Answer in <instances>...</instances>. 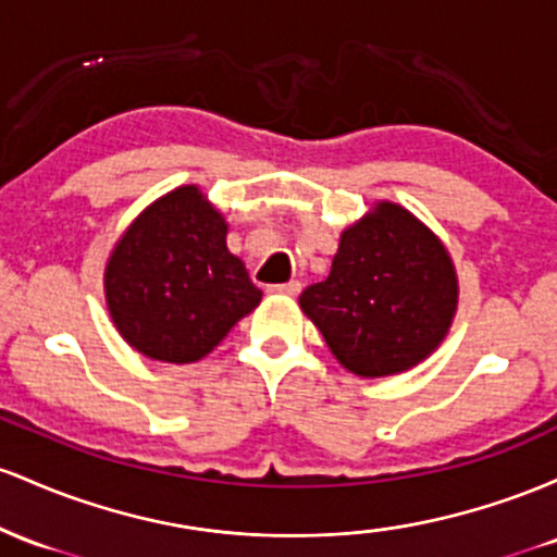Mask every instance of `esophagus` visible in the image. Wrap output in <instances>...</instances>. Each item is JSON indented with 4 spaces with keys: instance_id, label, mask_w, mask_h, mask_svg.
<instances>
[{
    "instance_id": "34e87169",
    "label": "esophagus",
    "mask_w": 557,
    "mask_h": 557,
    "mask_svg": "<svg viewBox=\"0 0 557 557\" xmlns=\"http://www.w3.org/2000/svg\"><path fill=\"white\" fill-rule=\"evenodd\" d=\"M268 292H273V295L297 297L299 292H302V284H299V281H286V284H273L271 289H268Z\"/></svg>"
}]
</instances>
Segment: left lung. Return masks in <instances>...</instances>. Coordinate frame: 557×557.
I'll use <instances>...</instances> for the list:
<instances>
[{
  "mask_svg": "<svg viewBox=\"0 0 557 557\" xmlns=\"http://www.w3.org/2000/svg\"><path fill=\"white\" fill-rule=\"evenodd\" d=\"M458 305L447 249L399 205L381 202L342 234L331 273L299 308L334 358L376 379L408 371L445 339Z\"/></svg>",
  "mask_w": 557,
  "mask_h": 557,
  "instance_id": "8db88e82",
  "label": "left lung"
}]
</instances>
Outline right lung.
Returning a JSON list of instances; mask_svg holds the SVG:
<instances>
[{"label":"right lung","instance_id":"right-lung-1","mask_svg":"<svg viewBox=\"0 0 557 557\" xmlns=\"http://www.w3.org/2000/svg\"><path fill=\"white\" fill-rule=\"evenodd\" d=\"M110 315L131 347L162 362H195L218 347L262 292L228 252L226 221L181 186L131 223L104 271Z\"/></svg>","mask_w":557,"mask_h":557}]
</instances>
